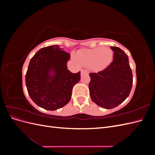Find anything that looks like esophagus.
Listing matches in <instances>:
<instances>
[{"label":"esophagus","mask_w":155,"mask_h":155,"mask_svg":"<svg viewBox=\"0 0 155 155\" xmlns=\"http://www.w3.org/2000/svg\"><path fill=\"white\" fill-rule=\"evenodd\" d=\"M88 72L87 71V70H81V74H88Z\"/></svg>","instance_id":"34e87169"}]
</instances>
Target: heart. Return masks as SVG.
Returning <instances> with one entry per match:
<instances>
[{
    "instance_id": "1",
    "label": "heart",
    "mask_w": 155,
    "mask_h": 155,
    "mask_svg": "<svg viewBox=\"0 0 155 155\" xmlns=\"http://www.w3.org/2000/svg\"><path fill=\"white\" fill-rule=\"evenodd\" d=\"M113 57L110 49L108 48H97L79 51L77 58L84 67H91L96 70H101L110 64Z\"/></svg>"
}]
</instances>
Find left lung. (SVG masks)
Segmentation results:
<instances>
[{"label":"left lung","mask_w":155,"mask_h":155,"mask_svg":"<svg viewBox=\"0 0 155 155\" xmlns=\"http://www.w3.org/2000/svg\"><path fill=\"white\" fill-rule=\"evenodd\" d=\"M110 48L114 51L111 63L101 71L89 74L91 100L107 109H113L124 102L133 86V72L127 55L116 46Z\"/></svg>","instance_id":"1"}]
</instances>
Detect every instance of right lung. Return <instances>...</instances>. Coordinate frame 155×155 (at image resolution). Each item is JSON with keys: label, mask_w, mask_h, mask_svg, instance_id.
<instances>
[{"label": "right lung", "mask_w": 155, "mask_h": 155, "mask_svg": "<svg viewBox=\"0 0 155 155\" xmlns=\"http://www.w3.org/2000/svg\"><path fill=\"white\" fill-rule=\"evenodd\" d=\"M70 55L58 45L40 49L33 56L26 74V85L31 99L46 110H55L70 101L73 87L81 78L80 72L67 69ZM54 72V76L49 72Z\"/></svg>", "instance_id": "right-lung-1"}]
</instances>
